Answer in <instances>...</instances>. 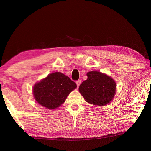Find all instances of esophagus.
Masks as SVG:
<instances>
[{"label": "esophagus", "mask_w": 151, "mask_h": 151, "mask_svg": "<svg viewBox=\"0 0 151 151\" xmlns=\"http://www.w3.org/2000/svg\"><path fill=\"white\" fill-rule=\"evenodd\" d=\"M76 85H77V87H79V86L81 85V80H78V81H77L76 82Z\"/></svg>", "instance_id": "1"}]
</instances>
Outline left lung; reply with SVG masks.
Here are the masks:
<instances>
[{
  "instance_id": "obj_1",
  "label": "left lung",
  "mask_w": 151,
  "mask_h": 151,
  "mask_svg": "<svg viewBox=\"0 0 151 151\" xmlns=\"http://www.w3.org/2000/svg\"><path fill=\"white\" fill-rule=\"evenodd\" d=\"M88 79L79 86V91L89 103L104 106L112 101L116 91V83L110 76L99 71L87 73Z\"/></svg>"
}]
</instances>
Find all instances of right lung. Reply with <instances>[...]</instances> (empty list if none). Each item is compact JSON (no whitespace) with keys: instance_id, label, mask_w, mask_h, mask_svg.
<instances>
[{"instance_id":"add662e5","label":"right lung","mask_w":151,"mask_h":151,"mask_svg":"<svg viewBox=\"0 0 151 151\" xmlns=\"http://www.w3.org/2000/svg\"><path fill=\"white\" fill-rule=\"evenodd\" d=\"M76 88L75 82L60 72L49 74L33 88L35 100L47 109H55L65 101L69 94Z\"/></svg>"}]
</instances>
